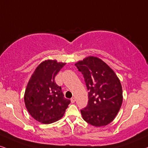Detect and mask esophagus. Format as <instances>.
<instances>
[{"label": "esophagus", "instance_id": "1", "mask_svg": "<svg viewBox=\"0 0 148 148\" xmlns=\"http://www.w3.org/2000/svg\"><path fill=\"white\" fill-rule=\"evenodd\" d=\"M75 101H76L75 98H71V102H72V103H74V102H75Z\"/></svg>", "mask_w": 148, "mask_h": 148}]
</instances>
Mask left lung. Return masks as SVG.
I'll list each match as a JSON object with an SVG mask.
<instances>
[{
  "mask_svg": "<svg viewBox=\"0 0 148 148\" xmlns=\"http://www.w3.org/2000/svg\"><path fill=\"white\" fill-rule=\"evenodd\" d=\"M83 74L87 89L88 104L81 112L83 119L93 126L110 124L123 102L122 87L115 72L102 59L89 56L75 63Z\"/></svg>",
  "mask_w": 148,
  "mask_h": 148,
  "instance_id": "8db88e82",
  "label": "left lung"
}]
</instances>
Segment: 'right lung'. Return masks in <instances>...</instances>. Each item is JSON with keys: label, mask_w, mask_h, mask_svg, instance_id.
<instances>
[{"label": "right lung", "mask_w": 148, "mask_h": 148, "mask_svg": "<svg viewBox=\"0 0 148 148\" xmlns=\"http://www.w3.org/2000/svg\"><path fill=\"white\" fill-rule=\"evenodd\" d=\"M66 63L48 59L42 61L30 78L24 93V103L35 120L49 124L60 119L70 100L65 98L55 76Z\"/></svg>", "instance_id": "right-lung-1"}]
</instances>
